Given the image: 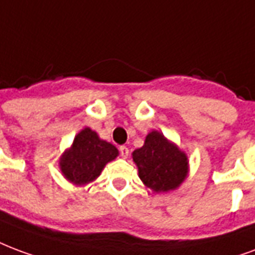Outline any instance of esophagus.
<instances>
[{
	"instance_id": "34e87169",
	"label": "esophagus",
	"mask_w": 255,
	"mask_h": 255,
	"mask_svg": "<svg viewBox=\"0 0 255 255\" xmlns=\"http://www.w3.org/2000/svg\"><path fill=\"white\" fill-rule=\"evenodd\" d=\"M119 150H120V155H122L123 158H127L128 154H129V150H128V147L126 146H120Z\"/></svg>"
}]
</instances>
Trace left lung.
<instances>
[{"instance_id":"8db88e82","label":"left lung","mask_w":255,"mask_h":255,"mask_svg":"<svg viewBox=\"0 0 255 255\" xmlns=\"http://www.w3.org/2000/svg\"><path fill=\"white\" fill-rule=\"evenodd\" d=\"M139 177L154 192H167L181 185L188 174V158L162 133L152 131L144 146L132 152Z\"/></svg>"}]
</instances>
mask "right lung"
Returning a JSON list of instances; mask_svg holds the SVG:
<instances>
[{
    "instance_id": "add662e5",
    "label": "right lung",
    "mask_w": 255,
    "mask_h": 255,
    "mask_svg": "<svg viewBox=\"0 0 255 255\" xmlns=\"http://www.w3.org/2000/svg\"><path fill=\"white\" fill-rule=\"evenodd\" d=\"M118 154L113 144L100 139L90 128H85L75 136L71 148L60 158V169L67 180L84 185L97 178L104 166Z\"/></svg>"
}]
</instances>
